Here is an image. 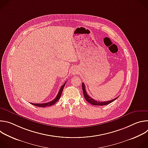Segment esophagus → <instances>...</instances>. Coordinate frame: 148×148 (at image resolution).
Returning a JSON list of instances; mask_svg holds the SVG:
<instances>
[{"label":"esophagus","mask_w":148,"mask_h":148,"mask_svg":"<svg viewBox=\"0 0 148 148\" xmlns=\"http://www.w3.org/2000/svg\"><path fill=\"white\" fill-rule=\"evenodd\" d=\"M71 72H72V74H76L78 73V69H77L76 68H74V69H73L72 70Z\"/></svg>","instance_id":"1"}]
</instances>
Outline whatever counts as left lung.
<instances>
[{
  "label": "left lung",
  "mask_w": 148,
  "mask_h": 148,
  "mask_svg": "<svg viewBox=\"0 0 148 148\" xmlns=\"http://www.w3.org/2000/svg\"><path fill=\"white\" fill-rule=\"evenodd\" d=\"M82 91H83V94L84 96V98L86 99V101L87 102H88L90 103L93 105H108L110 103H111L112 102H113L114 101H115L116 99H117L118 98L116 97L114 99L108 101H104V102H99V101H97L96 100H94V99H92L91 97H90L87 93L86 90V86L85 84H84V82L82 83Z\"/></svg>",
  "instance_id": "left-lung-1"
}]
</instances>
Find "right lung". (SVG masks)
I'll return each mask as SVG.
<instances>
[{
	"instance_id": "add662e5",
	"label": "right lung",
	"mask_w": 148,
	"mask_h": 148,
	"mask_svg": "<svg viewBox=\"0 0 148 148\" xmlns=\"http://www.w3.org/2000/svg\"><path fill=\"white\" fill-rule=\"evenodd\" d=\"M67 82H66L60 88V90H59L58 94H57V95L56 96V97L51 101L49 102H47V103H32V105H35V106H37V107H49V106H51V105H53L54 104H55L58 101V99L60 98L61 96V94H62V90L63 89H64V87L65 86V84H66Z\"/></svg>"
}]
</instances>
